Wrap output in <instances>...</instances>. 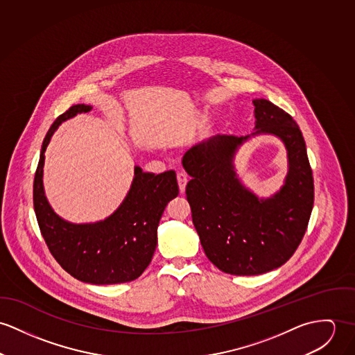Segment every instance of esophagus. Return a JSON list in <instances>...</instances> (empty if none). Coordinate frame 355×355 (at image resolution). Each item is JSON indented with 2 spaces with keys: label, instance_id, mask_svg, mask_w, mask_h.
<instances>
[{
  "label": "esophagus",
  "instance_id": "34e87169",
  "mask_svg": "<svg viewBox=\"0 0 355 355\" xmlns=\"http://www.w3.org/2000/svg\"><path fill=\"white\" fill-rule=\"evenodd\" d=\"M177 181H178L180 192L184 193V192H185V187H187V184H188V175H187V173H184V171L177 173Z\"/></svg>",
  "mask_w": 355,
  "mask_h": 355
}]
</instances>
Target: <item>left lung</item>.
I'll list each match as a JSON object with an SVG mask.
<instances>
[{
  "instance_id": "1",
  "label": "left lung",
  "mask_w": 355,
  "mask_h": 355,
  "mask_svg": "<svg viewBox=\"0 0 355 355\" xmlns=\"http://www.w3.org/2000/svg\"><path fill=\"white\" fill-rule=\"evenodd\" d=\"M256 132L282 139L289 173L284 188L259 200L236 178L232 158L250 136H215L182 158L192 177L187 198L208 260L230 275H260L283 266L301 243L311 219L315 184L305 140L293 117L267 99H254Z\"/></svg>"
}]
</instances>
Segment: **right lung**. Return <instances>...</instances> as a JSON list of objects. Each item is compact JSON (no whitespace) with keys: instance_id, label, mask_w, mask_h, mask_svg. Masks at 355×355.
I'll return each mask as SVG.
<instances>
[{"instance_id":"obj_1","label":"right lung","mask_w":355,"mask_h":355,"mask_svg":"<svg viewBox=\"0 0 355 355\" xmlns=\"http://www.w3.org/2000/svg\"><path fill=\"white\" fill-rule=\"evenodd\" d=\"M91 109L87 105H75L50 126L34 178V209L50 253L68 274L91 284L132 282L153 260L162 214L167 202L178 196L177 177L173 170L155 175L143 173L136 166L130 191L112 216L88 225H73L61 219L43 192L44 151L62 121Z\"/></svg>"}]
</instances>
